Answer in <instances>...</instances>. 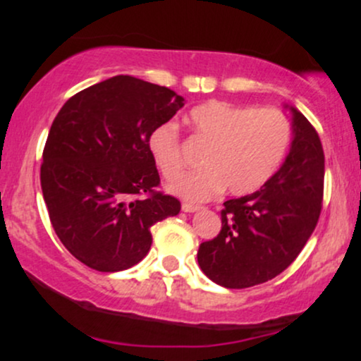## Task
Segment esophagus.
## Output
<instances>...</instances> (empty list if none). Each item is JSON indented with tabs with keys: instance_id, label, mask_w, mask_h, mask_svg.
<instances>
[{
	"instance_id": "obj_1",
	"label": "esophagus",
	"mask_w": 361,
	"mask_h": 361,
	"mask_svg": "<svg viewBox=\"0 0 361 361\" xmlns=\"http://www.w3.org/2000/svg\"><path fill=\"white\" fill-rule=\"evenodd\" d=\"M181 210L186 214H193V212H197V210H200V207L193 205V204H183L181 205Z\"/></svg>"
}]
</instances>
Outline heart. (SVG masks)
<instances>
[{"instance_id":"obj_1","label":"heart","mask_w":361,"mask_h":361,"mask_svg":"<svg viewBox=\"0 0 361 361\" xmlns=\"http://www.w3.org/2000/svg\"><path fill=\"white\" fill-rule=\"evenodd\" d=\"M186 122L193 139L207 144L200 159L204 169L178 176L168 190L188 202L210 200L224 188L238 197L258 192L280 168L290 144V123L276 109L214 100L190 110ZM147 149L161 175H178L181 157L176 123L152 128Z\"/></svg>"}]
</instances>
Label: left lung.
<instances>
[{"instance_id":"1","label":"left lung","mask_w":361,"mask_h":361,"mask_svg":"<svg viewBox=\"0 0 361 361\" xmlns=\"http://www.w3.org/2000/svg\"><path fill=\"white\" fill-rule=\"evenodd\" d=\"M292 142L279 171L258 192L224 202L222 229L202 243L197 259L214 283L247 288L293 263L316 229L324 190V151L316 128L295 106Z\"/></svg>"}]
</instances>
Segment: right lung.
Instances as JSON below:
<instances>
[{"label":"right lung","mask_w":361,"mask_h":361,"mask_svg":"<svg viewBox=\"0 0 361 361\" xmlns=\"http://www.w3.org/2000/svg\"><path fill=\"white\" fill-rule=\"evenodd\" d=\"M183 105L164 86L114 76L74 94L54 118L40 185L57 238L86 267H134L151 250V226L180 214L175 197L154 190L147 135Z\"/></svg>","instance_id":"add662e5"}]
</instances>
